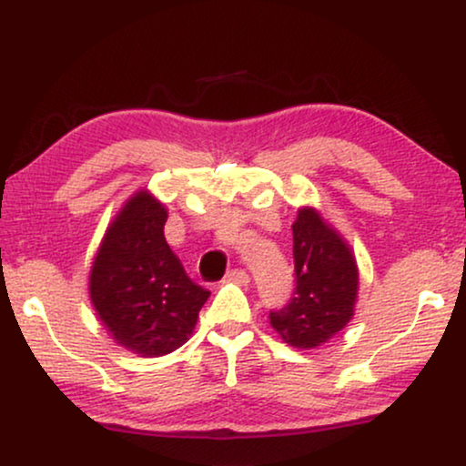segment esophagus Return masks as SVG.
Listing matches in <instances>:
<instances>
[{
	"label": "esophagus",
	"instance_id": "esophagus-1",
	"mask_svg": "<svg viewBox=\"0 0 466 466\" xmlns=\"http://www.w3.org/2000/svg\"><path fill=\"white\" fill-rule=\"evenodd\" d=\"M226 280L228 282H238V285H248L249 274L245 269H232V271H228Z\"/></svg>",
	"mask_w": 466,
	"mask_h": 466
}]
</instances>
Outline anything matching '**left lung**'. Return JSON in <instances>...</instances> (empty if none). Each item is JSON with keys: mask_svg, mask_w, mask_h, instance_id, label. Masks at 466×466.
<instances>
[{"mask_svg": "<svg viewBox=\"0 0 466 466\" xmlns=\"http://www.w3.org/2000/svg\"><path fill=\"white\" fill-rule=\"evenodd\" d=\"M296 289L269 324L293 349H318L339 333L355 315L360 269L344 237L311 206L298 210L293 221Z\"/></svg>", "mask_w": 466, "mask_h": 466, "instance_id": "left-lung-1", "label": "left lung"}]
</instances>
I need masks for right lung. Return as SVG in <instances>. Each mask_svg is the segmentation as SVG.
<instances>
[{
    "label": "right lung",
    "mask_w": 466,
    "mask_h": 466,
    "mask_svg": "<svg viewBox=\"0 0 466 466\" xmlns=\"http://www.w3.org/2000/svg\"><path fill=\"white\" fill-rule=\"evenodd\" d=\"M168 210L147 188L125 201L89 271V298L106 333L140 357H162L190 339L210 291L186 276L164 238Z\"/></svg>",
    "instance_id": "add662e5"
}]
</instances>
